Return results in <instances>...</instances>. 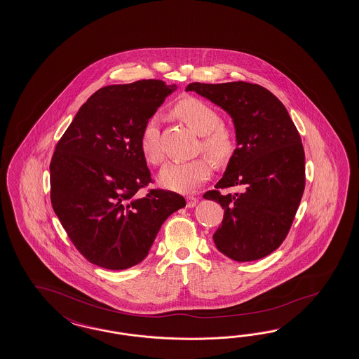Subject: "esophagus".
I'll return each instance as SVG.
<instances>
[{
	"label": "esophagus",
	"instance_id": "34e87169",
	"mask_svg": "<svg viewBox=\"0 0 359 359\" xmlns=\"http://www.w3.org/2000/svg\"><path fill=\"white\" fill-rule=\"evenodd\" d=\"M198 202V198L194 196H188L187 197V208H194L196 203Z\"/></svg>",
	"mask_w": 359,
	"mask_h": 359
}]
</instances>
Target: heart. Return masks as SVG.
I'll list each match as a JSON object with an SVG mask.
<instances>
[{"label":"heart","instance_id":"obj_1","mask_svg":"<svg viewBox=\"0 0 359 359\" xmlns=\"http://www.w3.org/2000/svg\"><path fill=\"white\" fill-rule=\"evenodd\" d=\"M175 113L193 131L202 136V148L218 162H223L235 149V136L224 124L215 109L194 97H187L176 104ZM140 148L149 162L158 165L163 161L159 141V116L151 115L141 132ZM212 166L206 157L170 162L159 172V183L170 191L191 193L209 180Z\"/></svg>","mask_w":359,"mask_h":359}]
</instances>
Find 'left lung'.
<instances>
[{
    "instance_id": "1",
    "label": "left lung",
    "mask_w": 359,
    "mask_h": 359,
    "mask_svg": "<svg viewBox=\"0 0 359 359\" xmlns=\"http://www.w3.org/2000/svg\"><path fill=\"white\" fill-rule=\"evenodd\" d=\"M185 90L222 107L236 133V149L217 191L203 194L224 209L212 235L215 246L237 262L261 259L288 235L305 189V151L297 128L279 98L258 84L191 83ZM229 186L243 191H217Z\"/></svg>"
}]
</instances>
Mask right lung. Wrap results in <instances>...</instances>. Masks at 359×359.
<instances>
[{
	"mask_svg": "<svg viewBox=\"0 0 359 359\" xmlns=\"http://www.w3.org/2000/svg\"><path fill=\"white\" fill-rule=\"evenodd\" d=\"M176 88L153 79L101 88L55 147L53 209L75 248L100 267L126 270L144 261L163 222L185 206L175 192H140L151 182L141 132Z\"/></svg>",
	"mask_w": 359,
	"mask_h": 359,
	"instance_id": "1",
	"label": "right lung"
}]
</instances>
